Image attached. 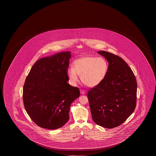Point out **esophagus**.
<instances>
[{"mask_svg": "<svg viewBox=\"0 0 156 156\" xmlns=\"http://www.w3.org/2000/svg\"><path fill=\"white\" fill-rule=\"evenodd\" d=\"M80 94H85V91L84 90H80Z\"/></svg>", "mask_w": 156, "mask_h": 156, "instance_id": "esophagus-1", "label": "esophagus"}]
</instances>
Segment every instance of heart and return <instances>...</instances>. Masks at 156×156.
<instances>
[{"instance_id":"obj_1","label":"heart","mask_w":156,"mask_h":156,"mask_svg":"<svg viewBox=\"0 0 156 156\" xmlns=\"http://www.w3.org/2000/svg\"><path fill=\"white\" fill-rule=\"evenodd\" d=\"M108 71V64L103 58L84 56L74 60L73 67L68 69L67 74L72 85L77 84L79 76L85 85L94 87L103 81Z\"/></svg>"}]
</instances>
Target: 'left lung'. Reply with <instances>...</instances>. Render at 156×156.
<instances>
[{"instance_id": "1", "label": "left lung", "mask_w": 156, "mask_h": 156, "mask_svg": "<svg viewBox=\"0 0 156 156\" xmlns=\"http://www.w3.org/2000/svg\"><path fill=\"white\" fill-rule=\"evenodd\" d=\"M108 63V71L100 85L87 93L92 120L98 125L112 128L121 125L135 109L137 83L132 70L120 56L98 51Z\"/></svg>"}]
</instances>
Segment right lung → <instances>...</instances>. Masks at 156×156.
Segmentation results:
<instances>
[{
    "instance_id": "obj_1",
    "label": "right lung",
    "mask_w": 156,
    "mask_h": 156,
    "mask_svg": "<svg viewBox=\"0 0 156 156\" xmlns=\"http://www.w3.org/2000/svg\"><path fill=\"white\" fill-rule=\"evenodd\" d=\"M71 57L70 51H63L39 59L26 78L24 106L40 127L56 129L62 127L69 119L72 103L80 96L78 88L67 83Z\"/></svg>"
}]
</instances>
